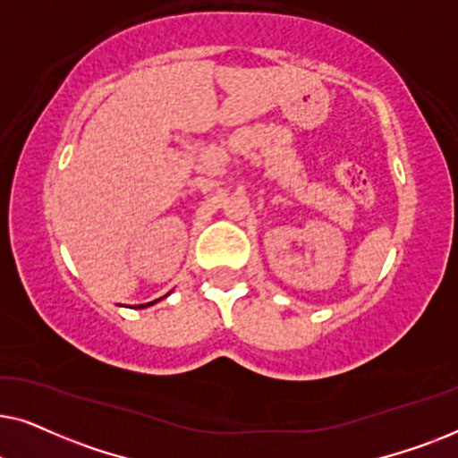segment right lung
Wrapping results in <instances>:
<instances>
[{"label": "right lung", "instance_id": "right-lung-1", "mask_svg": "<svg viewBox=\"0 0 458 458\" xmlns=\"http://www.w3.org/2000/svg\"><path fill=\"white\" fill-rule=\"evenodd\" d=\"M154 302H158V300H154ZM154 302H148V304H140V306H137V309H143V306H149V304H154Z\"/></svg>", "mask_w": 458, "mask_h": 458}]
</instances>
